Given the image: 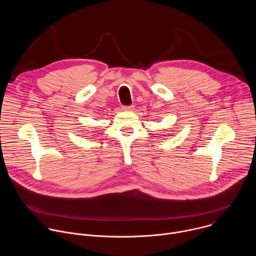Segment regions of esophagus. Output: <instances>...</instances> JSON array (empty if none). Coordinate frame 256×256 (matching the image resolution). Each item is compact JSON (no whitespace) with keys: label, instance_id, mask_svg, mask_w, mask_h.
I'll return each mask as SVG.
<instances>
[{"label":"esophagus","instance_id":"obj_1","mask_svg":"<svg viewBox=\"0 0 256 256\" xmlns=\"http://www.w3.org/2000/svg\"><path fill=\"white\" fill-rule=\"evenodd\" d=\"M134 107V106H132H132H124L122 109H124V110H132Z\"/></svg>","mask_w":256,"mask_h":256}]
</instances>
